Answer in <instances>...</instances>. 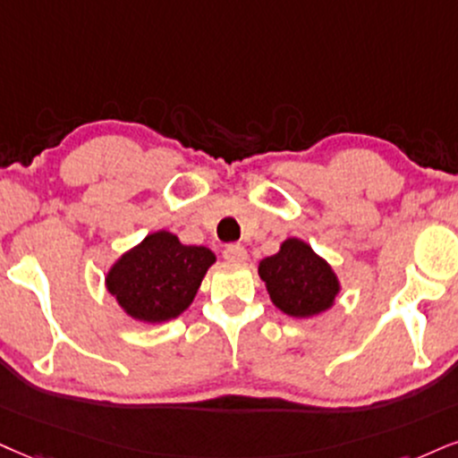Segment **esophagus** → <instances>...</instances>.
Wrapping results in <instances>:
<instances>
[{
    "label": "esophagus",
    "mask_w": 458,
    "mask_h": 458,
    "mask_svg": "<svg viewBox=\"0 0 458 458\" xmlns=\"http://www.w3.org/2000/svg\"><path fill=\"white\" fill-rule=\"evenodd\" d=\"M223 255H225V259H227V261L242 263V261H246V248L240 246V244H227V246H225Z\"/></svg>",
    "instance_id": "34e87169"
}]
</instances>
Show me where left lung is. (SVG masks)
Returning a JSON list of instances; mask_svg holds the SVG:
<instances>
[{
    "mask_svg": "<svg viewBox=\"0 0 458 458\" xmlns=\"http://www.w3.org/2000/svg\"><path fill=\"white\" fill-rule=\"evenodd\" d=\"M267 293L282 312L308 318L331 308L340 284L335 274L310 248L306 242L291 238L280 246V252L259 263Z\"/></svg>",
    "mask_w": 458,
    "mask_h": 458,
    "instance_id": "obj_1",
    "label": "left lung"
}]
</instances>
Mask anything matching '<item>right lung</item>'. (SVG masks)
<instances>
[{
  "label": "right lung",
  "instance_id": "right-lung-1",
  "mask_svg": "<svg viewBox=\"0 0 458 458\" xmlns=\"http://www.w3.org/2000/svg\"><path fill=\"white\" fill-rule=\"evenodd\" d=\"M214 261L208 248L184 246L176 235L157 231L118 259L106 284L129 316L161 323L191 306Z\"/></svg>",
  "mask_w": 458,
  "mask_h": 458
}]
</instances>
